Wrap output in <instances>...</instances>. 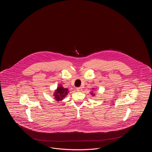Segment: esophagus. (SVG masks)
Instances as JSON below:
<instances>
[{
    "label": "esophagus",
    "mask_w": 152,
    "mask_h": 152,
    "mask_svg": "<svg viewBox=\"0 0 152 152\" xmlns=\"http://www.w3.org/2000/svg\"><path fill=\"white\" fill-rule=\"evenodd\" d=\"M76 90L78 92H81L82 91V88L81 87H78V88H76Z\"/></svg>",
    "instance_id": "34e87169"
}]
</instances>
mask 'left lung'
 Returning a JSON list of instances; mask_svg holds the SVG:
<instances>
[{"label": "left lung", "instance_id": "8db88e82", "mask_svg": "<svg viewBox=\"0 0 152 152\" xmlns=\"http://www.w3.org/2000/svg\"><path fill=\"white\" fill-rule=\"evenodd\" d=\"M91 94H92V96H94V94L93 92H91Z\"/></svg>", "mask_w": 152, "mask_h": 152}]
</instances>
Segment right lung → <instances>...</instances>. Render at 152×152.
<instances>
[{"mask_svg":"<svg viewBox=\"0 0 152 152\" xmlns=\"http://www.w3.org/2000/svg\"><path fill=\"white\" fill-rule=\"evenodd\" d=\"M68 92L69 91L67 88H65L60 85L55 91L53 96H55V99L56 100L61 101L64 99L66 95L68 94Z\"/></svg>","mask_w":152,"mask_h":152,"instance_id":"1","label":"right lung"}]
</instances>
